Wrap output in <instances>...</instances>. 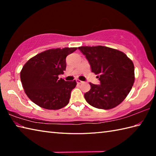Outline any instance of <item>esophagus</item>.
<instances>
[{
    "instance_id": "obj_1",
    "label": "esophagus",
    "mask_w": 156,
    "mask_h": 156,
    "mask_svg": "<svg viewBox=\"0 0 156 156\" xmlns=\"http://www.w3.org/2000/svg\"><path fill=\"white\" fill-rule=\"evenodd\" d=\"M76 82H77V84H81V83H82V81H81L80 80H76Z\"/></svg>"
}]
</instances>
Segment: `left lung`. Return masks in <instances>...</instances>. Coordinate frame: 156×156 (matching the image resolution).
I'll return each mask as SVG.
<instances>
[{
	"label": "left lung",
	"instance_id": "obj_1",
	"mask_svg": "<svg viewBox=\"0 0 156 156\" xmlns=\"http://www.w3.org/2000/svg\"><path fill=\"white\" fill-rule=\"evenodd\" d=\"M78 49L90 65L101 84L90 83L84 94L89 105L97 108L111 109L124 101L135 81L134 65L123 52L105 46H81Z\"/></svg>",
	"mask_w": 156,
	"mask_h": 156
}]
</instances>
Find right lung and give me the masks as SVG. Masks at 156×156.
Instances as JSON below:
<instances>
[{
	"label": "right lung",
	"mask_w": 156,
	"mask_h": 156,
	"mask_svg": "<svg viewBox=\"0 0 156 156\" xmlns=\"http://www.w3.org/2000/svg\"><path fill=\"white\" fill-rule=\"evenodd\" d=\"M77 48L50 49L38 54L25 63L20 73L25 94L35 104L48 110L67 105L76 81H65L58 76L66 70L67 55Z\"/></svg>",
	"instance_id": "obj_1"
}]
</instances>
